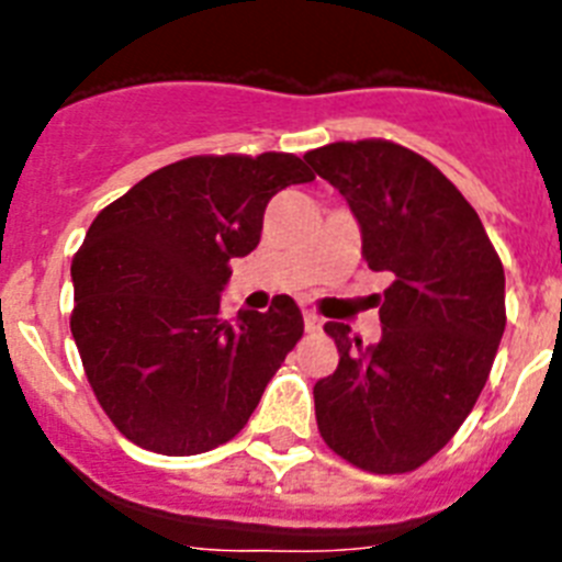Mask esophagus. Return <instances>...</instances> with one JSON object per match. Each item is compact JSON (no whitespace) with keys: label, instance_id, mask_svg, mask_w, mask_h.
<instances>
[{"label":"esophagus","instance_id":"obj_1","mask_svg":"<svg viewBox=\"0 0 562 562\" xmlns=\"http://www.w3.org/2000/svg\"><path fill=\"white\" fill-rule=\"evenodd\" d=\"M304 326H306V331H321L324 321H321V315H315L312 310H306L304 312Z\"/></svg>","mask_w":562,"mask_h":562}]
</instances>
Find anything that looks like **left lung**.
Segmentation results:
<instances>
[{
  "label": "left lung",
  "mask_w": 562,
  "mask_h": 562,
  "mask_svg": "<svg viewBox=\"0 0 562 562\" xmlns=\"http://www.w3.org/2000/svg\"><path fill=\"white\" fill-rule=\"evenodd\" d=\"M349 202L362 256L394 281L371 346L329 321L340 362L315 382L324 441L369 473L416 470L473 411L506 326L504 267L459 188L389 140L331 143L304 154Z\"/></svg>",
  "instance_id": "8db88e82"
}]
</instances>
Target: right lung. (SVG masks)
<instances>
[{
  "label": "right lung",
  "instance_id": "1",
  "mask_svg": "<svg viewBox=\"0 0 562 562\" xmlns=\"http://www.w3.org/2000/svg\"><path fill=\"white\" fill-rule=\"evenodd\" d=\"M315 180L295 154L188 157L103 207L72 258V337L114 428L162 456L220 448L245 428L304 315H220L231 258L256 250L267 202Z\"/></svg>",
  "mask_w": 562,
  "mask_h": 562
}]
</instances>
